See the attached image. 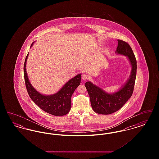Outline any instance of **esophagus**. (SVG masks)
<instances>
[{"instance_id":"esophagus-1","label":"esophagus","mask_w":159,"mask_h":159,"mask_svg":"<svg viewBox=\"0 0 159 159\" xmlns=\"http://www.w3.org/2000/svg\"><path fill=\"white\" fill-rule=\"evenodd\" d=\"M89 76H88V75H86V74H83L82 76V79H83V80H88L89 79Z\"/></svg>"}]
</instances>
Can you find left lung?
<instances>
[{
  "instance_id": "obj_1",
  "label": "left lung",
  "mask_w": 159,
  "mask_h": 159,
  "mask_svg": "<svg viewBox=\"0 0 159 159\" xmlns=\"http://www.w3.org/2000/svg\"><path fill=\"white\" fill-rule=\"evenodd\" d=\"M116 53L126 56L132 66L131 73L128 80L116 92L109 93L91 82L85 83L91 106L98 114H110L120 110L128 101L133 93L136 76V60L134 52L128 43L118 40Z\"/></svg>"
}]
</instances>
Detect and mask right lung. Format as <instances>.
I'll return each mask as SVG.
<instances>
[{
	"instance_id": "right-lung-1",
	"label": "right lung",
	"mask_w": 159,
	"mask_h": 159,
	"mask_svg": "<svg viewBox=\"0 0 159 159\" xmlns=\"http://www.w3.org/2000/svg\"><path fill=\"white\" fill-rule=\"evenodd\" d=\"M29 53L24 64V75L26 89L31 100L42 110L53 116H61L68 113L71 106V98L80 83L81 74H79L70 79L56 93L51 95L41 94L33 87L29 80L26 72V62Z\"/></svg>"
}]
</instances>
